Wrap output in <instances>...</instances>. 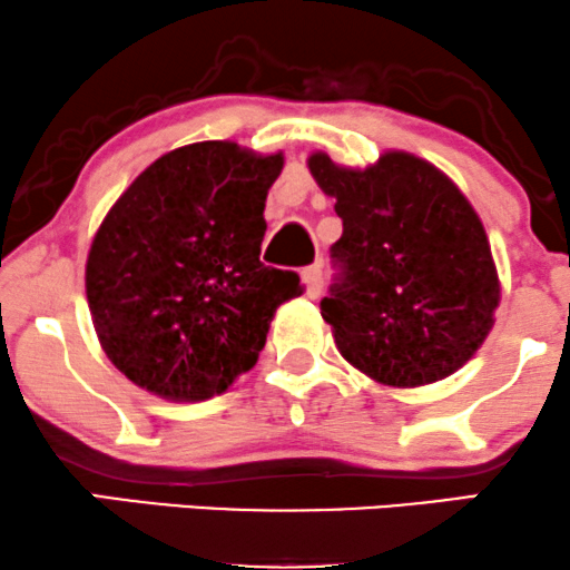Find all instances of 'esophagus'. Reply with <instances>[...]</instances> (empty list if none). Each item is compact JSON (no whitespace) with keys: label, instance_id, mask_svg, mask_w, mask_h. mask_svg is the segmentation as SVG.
Returning <instances> with one entry per match:
<instances>
[{"label":"esophagus","instance_id":"34e87169","mask_svg":"<svg viewBox=\"0 0 570 570\" xmlns=\"http://www.w3.org/2000/svg\"><path fill=\"white\" fill-rule=\"evenodd\" d=\"M303 284H305V294H307V297L316 299L318 294H322V284H324V278H322V265L305 267V271H303Z\"/></svg>","mask_w":570,"mask_h":570}]
</instances>
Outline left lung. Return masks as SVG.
Here are the masks:
<instances>
[{"instance_id":"1","label":"left lung","mask_w":570,"mask_h":570,"mask_svg":"<svg viewBox=\"0 0 570 570\" xmlns=\"http://www.w3.org/2000/svg\"><path fill=\"white\" fill-rule=\"evenodd\" d=\"M307 168L343 219L332 246L337 284L322 316L345 362L394 389L461 370L493 330L501 299L485 227L466 195L399 149L367 168L313 153Z\"/></svg>"}]
</instances>
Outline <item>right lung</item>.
<instances>
[{
  "label": "right lung",
  "instance_id": "obj_1",
  "mask_svg": "<svg viewBox=\"0 0 570 570\" xmlns=\"http://www.w3.org/2000/svg\"><path fill=\"white\" fill-rule=\"evenodd\" d=\"M284 155L235 141L171 149L98 227L85 294L98 343L128 381L171 402L227 391L257 364L299 276L259 263L267 189Z\"/></svg>",
  "mask_w": 570,
  "mask_h": 570
}]
</instances>
